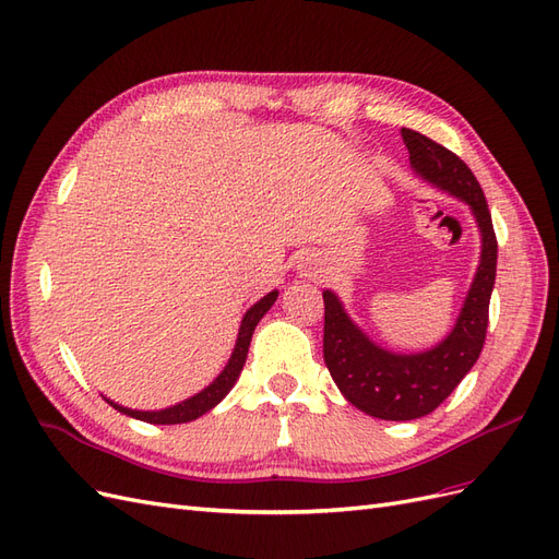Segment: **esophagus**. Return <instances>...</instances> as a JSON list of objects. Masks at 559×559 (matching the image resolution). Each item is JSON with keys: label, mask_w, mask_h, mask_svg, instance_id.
<instances>
[{"label": "esophagus", "mask_w": 559, "mask_h": 559, "mask_svg": "<svg viewBox=\"0 0 559 559\" xmlns=\"http://www.w3.org/2000/svg\"><path fill=\"white\" fill-rule=\"evenodd\" d=\"M306 261H308V263H306V273H312V270L317 267V263H314L312 259H306Z\"/></svg>", "instance_id": "34e87169"}]
</instances>
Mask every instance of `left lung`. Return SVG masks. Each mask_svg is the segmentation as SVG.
Masks as SVG:
<instances>
[{"instance_id":"8db88e82","label":"left lung","mask_w":559,"mask_h":559,"mask_svg":"<svg viewBox=\"0 0 559 559\" xmlns=\"http://www.w3.org/2000/svg\"><path fill=\"white\" fill-rule=\"evenodd\" d=\"M401 138L408 146L415 173L464 200L476 214L483 253L452 333L441 345L421 354H392L373 345L352 324L341 300L324 292V361L333 382L366 415L394 421L433 413L478 361L497 277V235L476 175L460 156L425 134L401 128Z\"/></svg>"}]
</instances>
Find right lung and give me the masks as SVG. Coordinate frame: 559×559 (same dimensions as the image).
<instances>
[{
    "instance_id": "add662e5",
    "label": "right lung",
    "mask_w": 559,
    "mask_h": 559,
    "mask_svg": "<svg viewBox=\"0 0 559 559\" xmlns=\"http://www.w3.org/2000/svg\"><path fill=\"white\" fill-rule=\"evenodd\" d=\"M277 300V292L263 296L257 306L249 308L245 319H242V326H240V333H238V343H235V349H233V357L228 361V366L224 368V373L218 376L207 389H202L200 394L186 399L183 403H177L173 405V408H165V411H154V413H142V411H130V408H123V405H118L114 401L107 399L109 405H114V408L118 413L123 415H130L134 419H142V421H148V425H183V421H191L200 415L210 413L214 405L222 401L230 389L235 384V380L240 378L242 373V366H245V359H247V352H249V343H251V333L253 329H257V324L261 321V317L270 310V306Z\"/></svg>"
}]
</instances>
